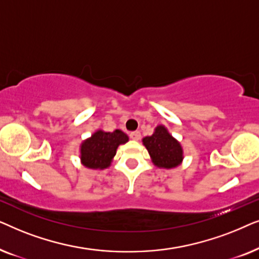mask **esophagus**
I'll use <instances>...</instances> for the list:
<instances>
[{
  "instance_id": "1",
  "label": "esophagus",
  "mask_w": 259,
  "mask_h": 259,
  "mask_svg": "<svg viewBox=\"0 0 259 259\" xmlns=\"http://www.w3.org/2000/svg\"><path fill=\"white\" fill-rule=\"evenodd\" d=\"M130 137H131V139H132V140H139L141 134H140L139 131H134V132L130 133Z\"/></svg>"
}]
</instances>
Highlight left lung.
I'll return each mask as SVG.
<instances>
[{
    "label": "left lung",
    "instance_id": "obj_1",
    "mask_svg": "<svg viewBox=\"0 0 259 259\" xmlns=\"http://www.w3.org/2000/svg\"><path fill=\"white\" fill-rule=\"evenodd\" d=\"M143 143L158 167H177L183 160L182 146L164 126H158L151 137L144 138Z\"/></svg>",
    "mask_w": 259,
    "mask_h": 259
}]
</instances>
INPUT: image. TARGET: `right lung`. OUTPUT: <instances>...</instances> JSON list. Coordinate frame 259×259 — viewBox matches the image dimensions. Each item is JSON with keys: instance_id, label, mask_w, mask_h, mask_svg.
I'll return each instance as SVG.
<instances>
[{"instance_id": "add662e5", "label": "right lung", "mask_w": 259, "mask_h": 259, "mask_svg": "<svg viewBox=\"0 0 259 259\" xmlns=\"http://www.w3.org/2000/svg\"><path fill=\"white\" fill-rule=\"evenodd\" d=\"M128 141L120 130L114 132L98 131L81 145V161L88 168H106L111 165L119 145Z\"/></svg>"}]
</instances>
